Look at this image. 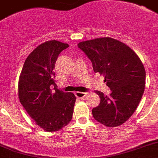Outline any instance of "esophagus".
I'll use <instances>...</instances> for the list:
<instances>
[{"label": "esophagus", "instance_id": "esophagus-1", "mask_svg": "<svg viewBox=\"0 0 158 158\" xmlns=\"http://www.w3.org/2000/svg\"><path fill=\"white\" fill-rule=\"evenodd\" d=\"M87 92H77L76 93H75V95H76V96L77 97V98H79V99H83V98H85V96L87 95Z\"/></svg>", "mask_w": 158, "mask_h": 158}]
</instances>
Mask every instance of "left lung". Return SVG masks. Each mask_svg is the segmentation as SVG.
Wrapping results in <instances>:
<instances>
[{
	"label": "left lung",
	"instance_id": "left-lung-1",
	"mask_svg": "<svg viewBox=\"0 0 158 158\" xmlns=\"http://www.w3.org/2000/svg\"><path fill=\"white\" fill-rule=\"evenodd\" d=\"M77 46L111 90L109 95L95 91L100 103L92 109L94 118L109 128L121 125L134 114L145 89L146 70L141 59L127 44L111 37L81 41Z\"/></svg>",
	"mask_w": 158,
	"mask_h": 158
}]
</instances>
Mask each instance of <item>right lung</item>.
<instances>
[{
  "label": "right lung",
  "mask_w": 158,
  "mask_h": 158,
  "mask_svg": "<svg viewBox=\"0 0 158 158\" xmlns=\"http://www.w3.org/2000/svg\"><path fill=\"white\" fill-rule=\"evenodd\" d=\"M69 44L59 40L40 44L26 59L19 79L20 102L31 118L46 131H56L73 118L76 96L56 89L55 64ZM54 86L55 91L50 88Z\"/></svg>",
  "instance_id": "1"
}]
</instances>
